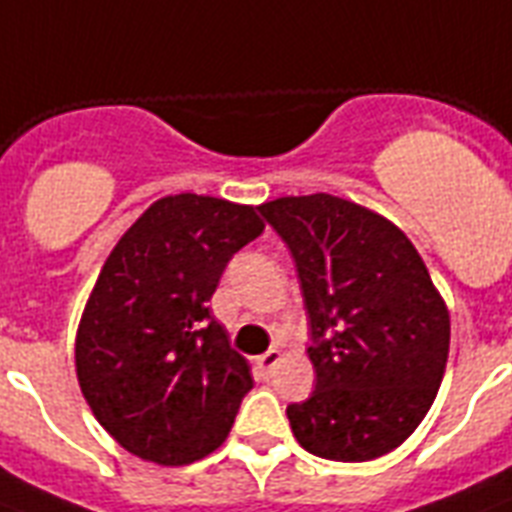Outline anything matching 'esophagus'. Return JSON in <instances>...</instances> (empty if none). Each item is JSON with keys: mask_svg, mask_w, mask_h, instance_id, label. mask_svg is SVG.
<instances>
[{"mask_svg": "<svg viewBox=\"0 0 512 512\" xmlns=\"http://www.w3.org/2000/svg\"><path fill=\"white\" fill-rule=\"evenodd\" d=\"M281 361V350L271 348V350H265L263 356H257V372H260V377H271V372L276 369V364Z\"/></svg>", "mask_w": 512, "mask_h": 512, "instance_id": "esophagus-1", "label": "esophagus"}]
</instances>
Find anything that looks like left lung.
<instances>
[{"mask_svg":"<svg viewBox=\"0 0 512 512\" xmlns=\"http://www.w3.org/2000/svg\"><path fill=\"white\" fill-rule=\"evenodd\" d=\"M311 327V398L287 406L305 452L366 462L412 436L444 380L449 311L414 244L385 217L329 193L268 201Z\"/></svg>","mask_w":512,"mask_h":512,"instance_id":"8db88e82","label":"left lung"}]
</instances>
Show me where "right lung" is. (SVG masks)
<instances>
[{
  "label": "right lung",
  "instance_id": "add662e5",
  "mask_svg": "<svg viewBox=\"0 0 512 512\" xmlns=\"http://www.w3.org/2000/svg\"><path fill=\"white\" fill-rule=\"evenodd\" d=\"M263 228L255 207L177 193L151 204L108 255L76 335V377L127 452L185 465L225 441L252 374L209 300Z\"/></svg>",
  "mask_w": 512,
  "mask_h": 512
}]
</instances>
